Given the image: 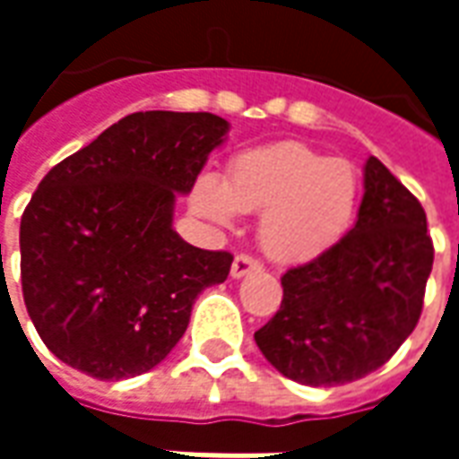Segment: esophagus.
I'll return each mask as SVG.
<instances>
[{"label":"esophagus","instance_id":"34e87169","mask_svg":"<svg viewBox=\"0 0 459 459\" xmlns=\"http://www.w3.org/2000/svg\"><path fill=\"white\" fill-rule=\"evenodd\" d=\"M253 270H260L258 260L250 258V255H238V258L233 260V265H230V278H246Z\"/></svg>","mask_w":459,"mask_h":459}]
</instances>
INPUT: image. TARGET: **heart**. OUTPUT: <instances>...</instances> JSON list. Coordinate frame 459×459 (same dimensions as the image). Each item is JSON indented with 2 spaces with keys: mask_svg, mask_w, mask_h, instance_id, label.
Masks as SVG:
<instances>
[{
  "mask_svg": "<svg viewBox=\"0 0 459 459\" xmlns=\"http://www.w3.org/2000/svg\"><path fill=\"white\" fill-rule=\"evenodd\" d=\"M359 201L354 164L299 142L250 150L230 161L226 181L201 177L191 204L219 226L260 213V246L278 263H309L337 246Z\"/></svg>",
  "mask_w": 459,
  "mask_h": 459,
  "instance_id": "obj_1",
  "label": "heart"
}]
</instances>
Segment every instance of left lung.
<instances>
[{
  "instance_id": "8db88e82",
  "label": "left lung",
  "mask_w": 459,
  "mask_h": 459,
  "mask_svg": "<svg viewBox=\"0 0 459 459\" xmlns=\"http://www.w3.org/2000/svg\"><path fill=\"white\" fill-rule=\"evenodd\" d=\"M430 270L433 240L420 201L368 157L354 229L282 275L280 309L255 332V344L302 385L364 378L411 337Z\"/></svg>"
}]
</instances>
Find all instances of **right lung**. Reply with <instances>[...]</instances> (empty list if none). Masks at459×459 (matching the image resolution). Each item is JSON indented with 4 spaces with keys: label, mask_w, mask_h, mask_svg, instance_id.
I'll return each mask as SVG.
<instances>
[{
    "label": "right lung",
    "mask_w": 459,
    "mask_h": 459,
    "mask_svg": "<svg viewBox=\"0 0 459 459\" xmlns=\"http://www.w3.org/2000/svg\"><path fill=\"white\" fill-rule=\"evenodd\" d=\"M229 122L211 113H132L46 174L22 229V290L39 337L64 364L100 381L164 361L201 292L233 255L174 230Z\"/></svg>",
    "instance_id": "obj_1"
}]
</instances>
